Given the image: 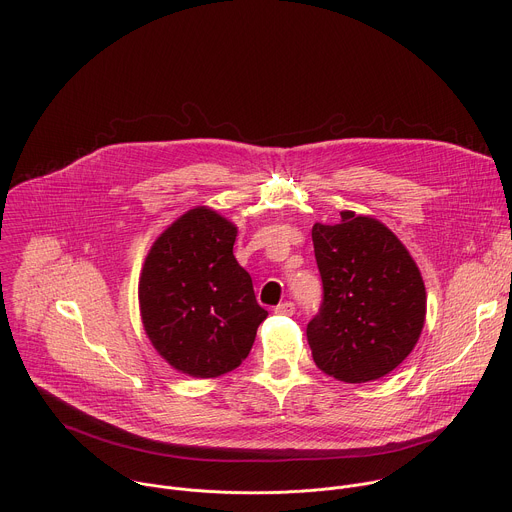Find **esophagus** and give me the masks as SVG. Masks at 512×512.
<instances>
[{
  "instance_id": "obj_1",
  "label": "esophagus",
  "mask_w": 512,
  "mask_h": 512,
  "mask_svg": "<svg viewBox=\"0 0 512 512\" xmlns=\"http://www.w3.org/2000/svg\"><path fill=\"white\" fill-rule=\"evenodd\" d=\"M273 312L279 316H291L296 312V306H294V302H281L279 306H275Z\"/></svg>"
}]
</instances>
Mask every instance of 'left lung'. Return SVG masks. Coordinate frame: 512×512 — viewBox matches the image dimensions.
<instances>
[{
  "instance_id": "1",
  "label": "left lung",
  "mask_w": 512,
  "mask_h": 512,
  "mask_svg": "<svg viewBox=\"0 0 512 512\" xmlns=\"http://www.w3.org/2000/svg\"><path fill=\"white\" fill-rule=\"evenodd\" d=\"M340 218L312 229L324 300L306 334L320 371L369 383L395 371L415 348L425 324V285L391 229L352 210Z\"/></svg>"
}]
</instances>
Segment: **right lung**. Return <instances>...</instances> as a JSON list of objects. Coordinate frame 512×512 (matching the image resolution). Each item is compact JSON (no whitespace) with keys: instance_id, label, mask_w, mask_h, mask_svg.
I'll return each mask as SVG.
<instances>
[{"instance_id":"1","label":"right lung","mask_w":512,"mask_h":512,"mask_svg":"<svg viewBox=\"0 0 512 512\" xmlns=\"http://www.w3.org/2000/svg\"><path fill=\"white\" fill-rule=\"evenodd\" d=\"M235 239L231 221L196 206L156 239L141 269L145 334L170 367L196 379L237 369L267 318L233 255Z\"/></svg>"}]
</instances>
